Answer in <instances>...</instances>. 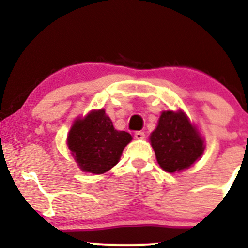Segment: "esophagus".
Instances as JSON below:
<instances>
[{"mask_svg":"<svg viewBox=\"0 0 248 248\" xmlns=\"http://www.w3.org/2000/svg\"><path fill=\"white\" fill-rule=\"evenodd\" d=\"M134 136H135L138 140H142V139H144V133L142 132V130H138V132H135V134H134Z\"/></svg>","mask_w":248,"mask_h":248,"instance_id":"obj_1","label":"esophagus"}]
</instances>
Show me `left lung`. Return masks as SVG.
<instances>
[{
  "mask_svg": "<svg viewBox=\"0 0 248 248\" xmlns=\"http://www.w3.org/2000/svg\"><path fill=\"white\" fill-rule=\"evenodd\" d=\"M150 142L158 164L168 172L186 169L204 152L203 140L182 112L162 113Z\"/></svg>",
  "mask_w": 248,
  "mask_h": 248,
  "instance_id": "obj_1",
  "label": "left lung"
}]
</instances>
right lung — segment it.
<instances>
[{
  "label": "right lung",
  "instance_id": "1",
  "mask_svg": "<svg viewBox=\"0 0 248 248\" xmlns=\"http://www.w3.org/2000/svg\"><path fill=\"white\" fill-rule=\"evenodd\" d=\"M130 141L132 135L116 130L104 109L77 120L67 136V144L81 170L98 175L118 163Z\"/></svg>",
  "mask_w": 248,
  "mask_h": 248
}]
</instances>
